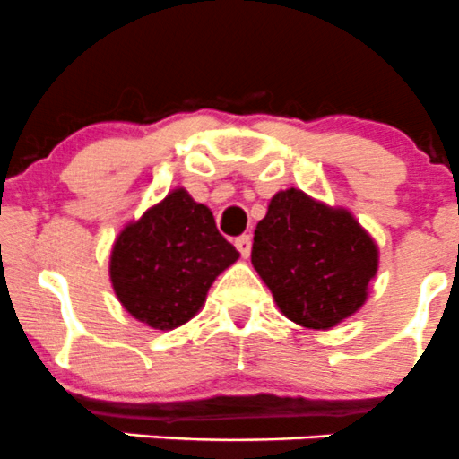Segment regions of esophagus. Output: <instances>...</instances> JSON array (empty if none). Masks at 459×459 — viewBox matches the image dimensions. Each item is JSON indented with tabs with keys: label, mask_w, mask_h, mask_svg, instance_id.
I'll return each mask as SVG.
<instances>
[{
	"label": "esophagus",
	"mask_w": 459,
	"mask_h": 459,
	"mask_svg": "<svg viewBox=\"0 0 459 459\" xmlns=\"http://www.w3.org/2000/svg\"><path fill=\"white\" fill-rule=\"evenodd\" d=\"M235 247H238V251L242 253V257L251 255V247H253L251 235H239V238L235 239Z\"/></svg>",
	"instance_id": "obj_1"
}]
</instances>
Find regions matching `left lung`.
<instances>
[{
    "label": "left lung",
    "instance_id": "left-lung-1",
    "mask_svg": "<svg viewBox=\"0 0 459 459\" xmlns=\"http://www.w3.org/2000/svg\"><path fill=\"white\" fill-rule=\"evenodd\" d=\"M251 262L286 317L331 328L367 302L377 247L349 211L289 188L257 224Z\"/></svg>",
    "mask_w": 459,
    "mask_h": 459
}]
</instances>
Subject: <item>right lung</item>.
Listing matches in <instances>:
<instances>
[{
  "label": "right lung",
  "instance_id": "right-lung-1",
  "mask_svg": "<svg viewBox=\"0 0 459 459\" xmlns=\"http://www.w3.org/2000/svg\"><path fill=\"white\" fill-rule=\"evenodd\" d=\"M239 253L204 204L178 188L119 233L110 281L122 307L157 331L182 326Z\"/></svg>",
  "mask_w": 459,
  "mask_h": 459
}]
</instances>
